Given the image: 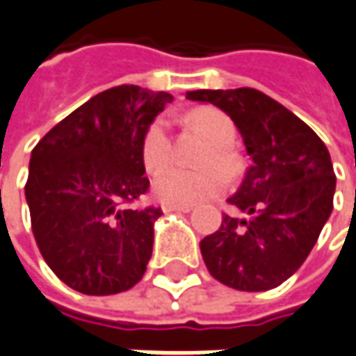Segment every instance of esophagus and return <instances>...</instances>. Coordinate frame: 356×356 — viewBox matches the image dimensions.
<instances>
[{"instance_id":"1","label":"esophagus","mask_w":356,"mask_h":356,"mask_svg":"<svg viewBox=\"0 0 356 356\" xmlns=\"http://www.w3.org/2000/svg\"><path fill=\"white\" fill-rule=\"evenodd\" d=\"M192 205H163L164 213H190Z\"/></svg>"}]
</instances>
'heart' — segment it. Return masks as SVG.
<instances>
[{
	"instance_id": "obj_1",
	"label": "heart",
	"mask_w": 356,
	"mask_h": 356,
	"mask_svg": "<svg viewBox=\"0 0 356 356\" xmlns=\"http://www.w3.org/2000/svg\"><path fill=\"white\" fill-rule=\"evenodd\" d=\"M192 124L202 129L213 143V151L207 156L209 163H217L225 168L232 166L230 149L236 139V129L225 114L219 110H195L192 116ZM141 159L149 172L161 170L164 164L170 161V136L168 126L163 118L154 120L147 127L143 143H141ZM227 186V178L219 168L209 166L202 170H190L182 166H170L154 178L153 192L161 202L168 205H193L205 202Z\"/></svg>"
}]
</instances>
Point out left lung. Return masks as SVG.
<instances>
[{"instance_id": "left-lung-1", "label": "left lung", "mask_w": 356, "mask_h": 356, "mask_svg": "<svg viewBox=\"0 0 356 356\" xmlns=\"http://www.w3.org/2000/svg\"><path fill=\"white\" fill-rule=\"evenodd\" d=\"M220 108L238 127L252 164L225 215L200 242L209 273L236 291L275 289L305 264L330 219L335 193L332 156L310 126L256 89L186 92Z\"/></svg>"}]
</instances>
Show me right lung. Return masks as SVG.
<instances>
[{
    "label": "right lung",
    "mask_w": 356,
    "mask_h": 356,
    "mask_svg": "<svg viewBox=\"0 0 356 356\" xmlns=\"http://www.w3.org/2000/svg\"><path fill=\"white\" fill-rule=\"evenodd\" d=\"M168 92L120 85L87 100L33 149L24 195L44 261L73 291L104 296L141 281L153 254L156 207L147 192V127Z\"/></svg>",
    "instance_id": "add662e5"
}]
</instances>
